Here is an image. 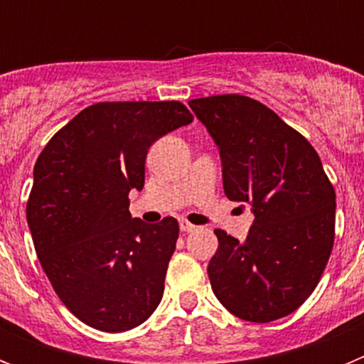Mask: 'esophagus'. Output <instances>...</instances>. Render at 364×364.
<instances>
[{
	"label": "esophagus",
	"mask_w": 364,
	"mask_h": 364,
	"mask_svg": "<svg viewBox=\"0 0 364 364\" xmlns=\"http://www.w3.org/2000/svg\"><path fill=\"white\" fill-rule=\"evenodd\" d=\"M180 230L186 231V233H189V231L197 230V226H193L191 222H188L186 218H182V220H180Z\"/></svg>",
	"instance_id": "obj_1"
}]
</instances>
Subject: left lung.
I'll return each instance as SVG.
<instances>
[{"instance_id": "left-lung-1", "label": "left lung", "mask_w": 364, "mask_h": 364, "mask_svg": "<svg viewBox=\"0 0 364 364\" xmlns=\"http://www.w3.org/2000/svg\"><path fill=\"white\" fill-rule=\"evenodd\" d=\"M189 107L218 146L226 197L255 215L244 242L215 230L211 288L244 321L286 317L319 284L332 253V182L306 138L257 100L218 95L191 100Z\"/></svg>"}]
</instances>
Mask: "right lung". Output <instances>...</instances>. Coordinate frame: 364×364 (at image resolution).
<instances>
[{
  "label": "right lung",
  "instance_id": "obj_1",
  "mask_svg": "<svg viewBox=\"0 0 364 364\" xmlns=\"http://www.w3.org/2000/svg\"><path fill=\"white\" fill-rule=\"evenodd\" d=\"M193 122L180 102H102L78 112L34 166L27 222L41 268L82 323L125 332L149 319L164 295L178 222L129 213L144 188L147 149Z\"/></svg>",
  "mask_w": 364,
  "mask_h": 364
}]
</instances>
